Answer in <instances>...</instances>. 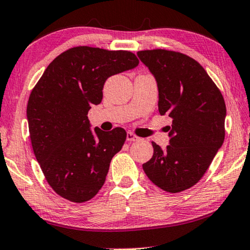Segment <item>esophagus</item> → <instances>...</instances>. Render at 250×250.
<instances>
[{"instance_id":"esophagus-1","label":"esophagus","mask_w":250,"mask_h":250,"mask_svg":"<svg viewBox=\"0 0 250 250\" xmlns=\"http://www.w3.org/2000/svg\"><path fill=\"white\" fill-rule=\"evenodd\" d=\"M126 140H128V141H139L140 138L136 136V134L132 133V132H128V133H126Z\"/></svg>"}]
</instances>
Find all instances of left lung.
<instances>
[{"mask_svg": "<svg viewBox=\"0 0 250 250\" xmlns=\"http://www.w3.org/2000/svg\"><path fill=\"white\" fill-rule=\"evenodd\" d=\"M137 55L156 79L160 114L172 119L167 148L152 142L153 156L142 168L165 191H184L201 179L224 144L223 94L188 55L161 49L139 51Z\"/></svg>", "mask_w": 250, "mask_h": 250, "instance_id": "obj_1", "label": "left lung"}]
</instances>
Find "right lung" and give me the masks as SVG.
<instances>
[{
  "instance_id": "obj_1",
  "label": "right lung",
  "mask_w": 250,
  "mask_h": 250,
  "mask_svg": "<svg viewBox=\"0 0 250 250\" xmlns=\"http://www.w3.org/2000/svg\"><path fill=\"white\" fill-rule=\"evenodd\" d=\"M138 64L129 51L72 47L50 63L33 88L26 108L31 142L47 184L59 196L84 203L104 186L126 132L92 130L88 112L101 102L106 79Z\"/></svg>"
}]
</instances>
